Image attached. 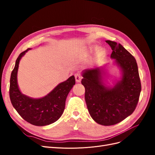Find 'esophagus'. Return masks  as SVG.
Returning <instances> with one entry per match:
<instances>
[{
    "mask_svg": "<svg viewBox=\"0 0 155 155\" xmlns=\"http://www.w3.org/2000/svg\"><path fill=\"white\" fill-rule=\"evenodd\" d=\"M75 79H76V81L77 83H79L81 80L82 77L80 74L77 73V74H75Z\"/></svg>",
    "mask_w": 155,
    "mask_h": 155,
    "instance_id": "34e87169",
    "label": "esophagus"
}]
</instances>
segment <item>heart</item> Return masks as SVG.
Here are the masks:
<instances>
[{"label":"heart","mask_w":155,"mask_h":155,"mask_svg":"<svg viewBox=\"0 0 155 155\" xmlns=\"http://www.w3.org/2000/svg\"><path fill=\"white\" fill-rule=\"evenodd\" d=\"M91 50H97V46H92V47L91 48ZM105 49H104V48H100L98 49V50H97V58H100V57H101V56H102L103 55H104V54H105Z\"/></svg>","instance_id":"b5f03b06"}]
</instances>
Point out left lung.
Wrapping results in <instances>:
<instances>
[{
	"mask_svg": "<svg viewBox=\"0 0 155 155\" xmlns=\"http://www.w3.org/2000/svg\"><path fill=\"white\" fill-rule=\"evenodd\" d=\"M112 50L110 58L121 71V77L113 87L104 83L105 67L83 71L82 85L92 118L102 125H115L133 113L141 92L137 61L121 44L106 41Z\"/></svg>",
	"mask_w": 155,
	"mask_h": 155,
	"instance_id": "left-lung-1",
	"label": "left lung"
}]
</instances>
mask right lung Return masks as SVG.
<instances>
[{"mask_svg": "<svg viewBox=\"0 0 155 155\" xmlns=\"http://www.w3.org/2000/svg\"><path fill=\"white\" fill-rule=\"evenodd\" d=\"M30 48L21 53L11 74L10 97L13 107L22 118L36 126H45L54 123L63 113L65 101L69 92L76 83L74 76L59 83L47 95L41 98H32L23 94L17 83L18 64Z\"/></svg>", "mask_w": 155, "mask_h": 155, "instance_id": "obj_1", "label": "right lung"}]
</instances>
